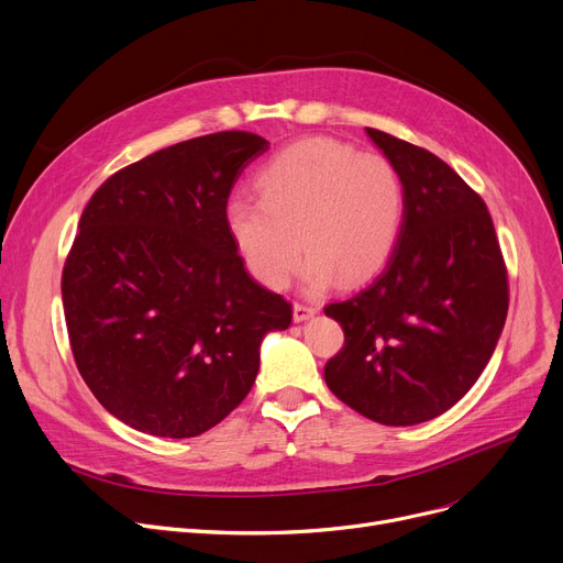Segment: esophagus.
Here are the masks:
<instances>
[{
  "label": "esophagus",
  "instance_id": "34e87169",
  "mask_svg": "<svg viewBox=\"0 0 563 563\" xmlns=\"http://www.w3.org/2000/svg\"><path fill=\"white\" fill-rule=\"evenodd\" d=\"M291 312H294V321H306L317 312V308L308 306V303H301V301H294Z\"/></svg>",
  "mask_w": 563,
  "mask_h": 563
}]
</instances>
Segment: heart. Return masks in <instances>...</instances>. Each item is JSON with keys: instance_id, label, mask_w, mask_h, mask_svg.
Returning <instances> with one entry per match:
<instances>
[{"instance_id": "heart-1", "label": "heart", "mask_w": 563, "mask_h": 563, "mask_svg": "<svg viewBox=\"0 0 563 563\" xmlns=\"http://www.w3.org/2000/svg\"><path fill=\"white\" fill-rule=\"evenodd\" d=\"M260 200L232 196L225 228L249 274L283 289L308 253L312 289L358 285L388 262L404 221V187L380 155H361L333 139H303L257 173Z\"/></svg>"}]
</instances>
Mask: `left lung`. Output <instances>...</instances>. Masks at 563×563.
Returning <instances> with one entry per match:
<instances>
[{
    "label": "left lung",
    "mask_w": 563,
    "mask_h": 563,
    "mask_svg": "<svg viewBox=\"0 0 563 563\" xmlns=\"http://www.w3.org/2000/svg\"><path fill=\"white\" fill-rule=\"evenodd\" d=\"M397 168L404 221L365 289L323 308L344 346L323 367L361 416L410 427L442 416L488 365L509 310L507 266L486 202L440 157L367 128Z\"/></svg>",
    "instance_id": "obj_1"
}]
</instances>
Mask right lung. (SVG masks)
<instances>
[{"label": "right lung", "instance_id": "right-lung-1", "mask_svg": "<svg viewBox=\"0 0 563 563\" xmlns=\"http://www.w3.org/2000/svg\"><path fill=\"white\" fill-rule=\"evenodd\" d=\"M269 151L251 132L175 143L91 196L62 297L77 369L128 427L194 438L251 393L260 344L291 303L255 283L225 228L228 196Z\"/></svg>", "mask_w": 563, "mask_h": 563}]
</instances>
